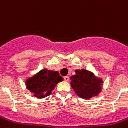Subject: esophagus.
I'll list each match as a JSON object with an SVG mask.
<instances>
[{
	"mask_svg": "<svg viewBox=\"0 0 128 128\" xmlns=\"http://www.w3.org/2000/svg\"><path fill=\"white\" fill-rule=\"evenodd\" d=\"M64 80H65V81L67 82V81H68V80H69V77H68V76H65V77H64Z\"/></svg>",
	"mask_w": 128,
	"mask_h": 128,
	"instance_id": "obj_1",
	"label": "esophagus"
}]
</instances>
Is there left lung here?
<instances>
[{
    "mask_svg": "<svg viewBox=\"0 0 128 128\" xmlns=\"http://www.w3.org/2000/svg\"><path fill=\"white\" fill-rule=\"evenodd\" d=\"M74 71L75 74L70 77V84L76 94L84 100L98 96L103 88V79L84 68Z\"/></svg>",
    "mask_w": 128,
    "mask_h": 128,
    "instance_id": "1",
    "label": "left lung"
}]
</instances>
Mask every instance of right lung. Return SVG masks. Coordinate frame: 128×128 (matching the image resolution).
Masks as SVG:
<instances>
[{
	"instance_id": "add662e5",
	"label": "right lung",
	"mask_w": 128,
	"mask_h": 128,
	"mask_svg": "<svg viewBox=\"0 0 128 128\" xmlns=\"http://www.w3.org/2000/svg\"><path fill=\"white\" fill-rule=\"evenodd\" d=\"M63 80L58 71L43 68L27 78L25 82L27 89L35 98L42 99L51 95L57 84Z\"/></svg>"
}]
</instances>
